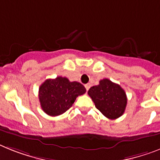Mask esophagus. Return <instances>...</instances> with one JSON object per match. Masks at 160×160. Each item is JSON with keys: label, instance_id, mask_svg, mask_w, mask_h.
Here are the masks:
<instances>
[{"label": "esophagus", "instance_id": "1", "mask_svg": "<svg viewBox=\"0 0 160 160\" xmlns=\"http://www.w3.org/2000/svg\"><path fill=\"white\" fill-rule=\"evenodd\" d=\"M85 87H86V89H87V91H88V90L90 89V87H91V85H90V83H87V84H86Z\"/></svg>", "mask_w": 160, "mask_h": 160}]
</instances>
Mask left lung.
I'll return each mask as SVG.
<instances>
[{"mask_svg":"<svg viewBox=\"0 0 160 160\" xmlns=\"http://www.w3.org/2000/svg\"><path fill=\"white\" fill-rule=\"evenodd\" d=\"M88 95L95 103V107L103 116L111 120L121 117L125 112L127 97L121 86L104 78L99 84L91 87Z\"/></svg>","mask_w":160,"mask_h":160,"instance_id":"1","label":"left lung"}]
</instances>
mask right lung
Instances as JSON below:
<instances>
[{"mask_svg":"<svg viewBox=\"0 0 160 160\" xmlns=\"http://www.w3.org/2000/svg\"><path fill=\"white\" fill-rule=\"evenodd\" d=\"M85 93L86 88L82 84L60 76L42 83L39 99L43 111L48 115L57 117L70 108L78 95Z\"/></svg>","mask_w":160,"mask_h":160,"instance_id":"right-lung-1","label":"right lung"}]
</instances>
